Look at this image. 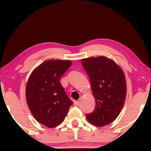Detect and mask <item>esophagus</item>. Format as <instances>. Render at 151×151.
<instances>
[{
	"mask_svg": "<svg viewBox=\"0 0 151 151\" xmlns=\"http://www.w3.org/2000/svg\"><path fill=\"white\" fill-rule=\"evenodd\" d=\"M80 101H74V104L75 105V106H79V105H80Z\"/></svg>",
	"mask_w": 151,
	"mask_h": 151,
	"instance_id": "obj_1",
	"label": "esophagus"
}]
</instances>
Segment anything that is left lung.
<instances>
[{
    "mask_svg": "<svg viewBox=\"0 0 151 151\" xmlns=\"http://www.w3.org/2000/svg\"><path fill=\"white\" fill-rule=\"evenodd\" d=\"M81 62L96 100L95 110L87 114V120L99 127L109 124L118 116L126 99L124 73L113 60L105 56L87 58Z\"/></svg>",
    "mask_w": 151,
    "mask_h": 151,
    "instance_id": "left-lung-1",
    "label": "left lung"
}]
</instances>
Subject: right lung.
I'll use <instances>...</instances> for the list:
<instances>
[{
    "mask_svg": "<svg viewBox=\"0 0 151 151\" xmlns=\"http://www.w3.org/2000/svg\"><path fill=\"white\" fill-rule=\"evenodd\" d=\"M71 64L68 60H47L32 71L27 82L25 96L30 112L47 127L63 122L73 104L60 83Z\"/></svg>",
    "mask_w": 151,
    "mask_h": 151,
    "instance_id": "1",
    "label": "right lung"
}]
</instances>
